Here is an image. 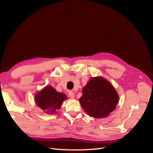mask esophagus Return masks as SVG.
Returning a JSON list of instances; mask_svg holds the SVG:
<instances>
[{
    "label": "esophagus",
    "mask_w": 153,
    "mask_h": 153,
    "mask_svg": "<svg viewBox=\"0 0 153 153\" xmlns=\"http://www.w3.org/2000/svg\"><path fill=\"white\" fill-rule=\"evenodd\" d=\"M68 94H69V97H71V98H74L75 97V94H74V92H72V91H69V92H68Z\"/></svg>",
    "instance_id": "1"
}]
</instances>
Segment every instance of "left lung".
<instances>
[{
    "mask_svg": "<svg viewBox=\"0 0 153 153\" xmlns=\"http://www.w3.org/2000/svg\"><path fill=\"white\" fill-rule=\"evenodd\" d=\"M79 101L90 117L99 118L108 116L115 109L118 96L110 82L100 77H92L83 88Z\"/></svg>",
    "mask_w": 153,
    "mask_h": 153,
    "instance_id": "1",
    "label": "left lung"
}]
</instances>
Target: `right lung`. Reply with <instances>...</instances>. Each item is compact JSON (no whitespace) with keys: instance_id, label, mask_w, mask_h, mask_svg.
Wrapping results in <instances>:
<instances>
[{"instance_id":"1","label":"right lung","mask_w":153,"mask_h":153,"mask_svg":"<svg viewBox=\"0 0 153 153\" xmlns=\"http://www.w3.org/2000/svg\"><path fill=\"white\" fill-rule=\"evenodd\" d=\"M67 99L64 93L57 92L51 86H47L35 97L36 105L47 114H53L59 110L64 100Z\"/></svg>"}]
</instances>
